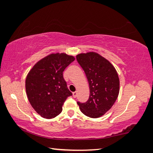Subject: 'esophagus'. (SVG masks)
<instances>
[{"instance_id":"obj_1","label":"esophagus","mask_w":153,"mask_h":153,"mask_svg":"<svg viewBox=\"0 0 153 153\" xmlns=\"http://www.w3.org/2000/svg\"><path fill=\"white\" fill-rule=\"evenodd\" d=\"M77 92H73V97H74V98H76L77 97Z\"/></svg>"}]
</instances>
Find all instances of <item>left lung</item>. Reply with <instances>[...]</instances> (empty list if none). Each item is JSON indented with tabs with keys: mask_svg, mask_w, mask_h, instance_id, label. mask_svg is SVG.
I'll return each mask as SVG.
<instances>
[{
	"mask_svg": "<svg viewBox=\"0 0 153 153\" xmlns=\"http://www.w3.org/2000/svg\"><path fill=\"white\" fill-rule=\"evenodd\" d=\"M76 59L86 74L90 86L88 100L84 103L77 102V105L88 117H101L112 107L118 97V74L109 61L94 52L79 54Z\"/></svg>",
	"mask_w": 153,
	"mask_h": 153,
	"instance_id": "8db88e82",
	"label": "left lung"
}]
</instances>
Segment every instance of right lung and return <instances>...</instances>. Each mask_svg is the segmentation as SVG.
I'll return each instance as SVG.
<instances>
[{
  "instance_id": "1",
  "label": "right lung",
  "mask_w": 153,
  "mask_h": 153,
  "mask_svg": "<svg viewBox=\"0 0 153 153\" xmlns=\"http://www.w3.org/2000/svg\"><path fill=\"white\" fill-rule=\"evenodd\" d=\"M74 60L73 56L65 53L51 54L38 61L27 74L28 100L41 117L52 119L59 115L67 98L72 95L63 74Z\"/></svg>"
}]
</instances>
